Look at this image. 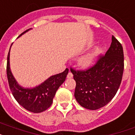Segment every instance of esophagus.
<instances>
[{
  "label": "esophagus",
  "mask_w": 135,
  "mask_h": 135,
  "mask_svg": "<svg viewBox=\"0 0 135 135\" xmlns=\"http://www.w3.org/2000/svg\"><path fill=\"white\" fill-rule=\"evenodd\" d=\"M73 73H71V72H69V73H68V75H67V78L68 79H71V78H73Z\"/></svg>",
  "instance_id": "esophagus-1"
}]
</instances>
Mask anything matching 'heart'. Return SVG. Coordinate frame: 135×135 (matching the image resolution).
I'll return each instance as SVG.
<instances>
[{"mask_svg":"<svg viewBox=\"0 0 135 135\" xmlns=\"http://www.w3.org/2000/svg\"><path fill=\"white\" fill-rule=\"evenodd\" d=\"M99 49L96 47L92 50L85 53L78 59V64L81 69H88L93 64L97 55L99 54Z\"/></svg>","mask_w":135,"mask_h":135,"instance_id":"heart-1","label":"heart"}]
</instances>
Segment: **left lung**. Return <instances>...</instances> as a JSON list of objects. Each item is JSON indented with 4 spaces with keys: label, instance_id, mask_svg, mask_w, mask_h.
<instances>
[{
    "label": "left lung",
    "instance_id": "left-lung-1",
    "mask_svg": "<svg viewBox=\"0 0 135 135\" xmlns=\"http://www.w3.org/2000/svg\"><path fill=\"white\" fill-rule=\"evenodd\" d=\"M123 47L112 36L105 55L86 71L71 69L76 82L74 96L82 107L89 110L102 108L111 101L119 89L123 72Z\"/></svg>",
    "mask_w": 135,
    "mask_h": 135
}]
</instances>
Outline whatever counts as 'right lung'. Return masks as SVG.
I'll list each match as a JSON object with an SVG mask.
<instances>
[{"mask_svg": "<svg viewBox=\"0 0 135 135\" xmlns=\"http://www.w3.org/2000/svg\"><path fill=\"white\" fill-rule=\"evenodd\" d=\"M27 29L18 36L29 31ZM11 45V46H12ZM11 49V47H10ZM7 55V75L10 90L16 100L20 106L30 112L34 113H42L51 106L53 99L58 88L63 84L69 73V69H66L62 73L54 75L46 79L44 82L33 88H25L18 84L13 77L10 69L9 53Z\"/></svg>", "mask_w": 135, "mask_h": 135, "instance_id": "right-lung-1", "label": "right lung"}]
</instances>
